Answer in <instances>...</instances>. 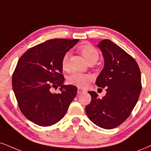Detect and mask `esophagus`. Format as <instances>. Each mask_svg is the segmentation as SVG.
<instances>
[{
    "label": "esophagus",
    "mask_w": 151,
    "mask_h": 151,
    "mask_svg": "<svg viewBox=\"0 0 151 151\" xmlns=\"http://www.w3.org/2000/svg\"><path fill=\"white\" fill-rule=\"evenodd\" d=\"M83 92H85L84 90H83V89H81V88L78 89V94H81V93H83Z\"/></svg>",
    "instance_id": "obj_1"
}]
</instances>
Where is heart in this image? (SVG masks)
I'll list each match as a JSON object with an SVG mask.
<instances>
[{
  "instance_id": "1",
  "label": "heart",
  "mask_w": 151,
  "mask_h": 151,
  "mask_svg": "<svg viewBox=\"0 0 151 151\" xmlns=\"http://www.w3.org/2000/svg\"><path fill=\"white\" fill-rule=\"evenodd\" d=\"M79 52L84 57L87 62L90 64L96 63L99 59V52L95 47L90 44L82 45L78 47ZM69 58L70 54L66 52L63 56L61 59V67L64 70H68L69 69ZM91 76L88 74L81 73L75 72L69 76L68 79V83L76 85V86L83 87L87 85V83L90 81Z\"/></svg>"
}]
</instances>
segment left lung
<instances>
[{"mask_svg": "<svg viewBox=\"0 0 151 151\" xmlns=\"http://www.w3.org/2000/svg\"><path fill=\"white\" fill-rule=\"evenodd\" d=\"M104 58V68L96 85L105 88L106 94L98 98L88 92L92 100L85 111L93 123L111 129L127 120L138 101L141 91V71L135 59L109 39L98 44Z\"/></svg>", "mask_w": 151, "mask_h": 151, "instance_id": "1", "label": "left lung"}]
</instances>
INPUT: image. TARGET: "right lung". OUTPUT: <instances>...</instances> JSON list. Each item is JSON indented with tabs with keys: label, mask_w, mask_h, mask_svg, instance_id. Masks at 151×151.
<instances>
[{
	"label": "right lung",
	"mask_w": 151,
	"mask_h": 151,
	"mask_svg": "<svg viewBox=\"0 0 151 151\" xmlns=\"http://www.w3.org/2000/svg\"><path fill=\"white\" fill-rule=\"evenodd\" d=\"M78 39H52L29 48L19 59L12 84L20 111L33 123L48 127L58 122L76 97L78 88L63 85L61 59ZM61 87L53 94L52 87Z\"/></svg>",
	"instance_id": "1"
}]
</instances>
